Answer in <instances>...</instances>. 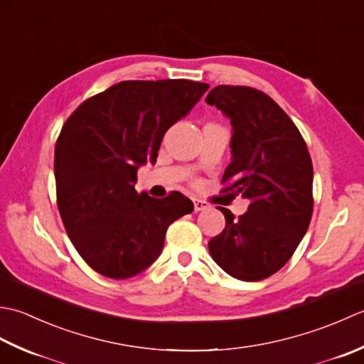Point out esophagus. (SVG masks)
<instances>
[{"instance_id":"esophagus-1","label":"esophagus","mask_w":364,"mask_h":364,"mask_svg":"<svg viewBox=\"0 0 364 364\" xmlns=\"http://www.w3.org/2000/svg\"><path fill=\"white\" fill-rule=\"evenodd\" d=\"M193 204H195V212L207 210L210 207V204L207 201H203V199H193Z\"/></svg>"}]
</instances>
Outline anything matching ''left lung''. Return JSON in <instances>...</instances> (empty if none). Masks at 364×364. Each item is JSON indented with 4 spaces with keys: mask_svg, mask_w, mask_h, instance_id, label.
<instances>
[{
    "mask_svg": "<svg viewBox=\"0 0 364 364\" xmlns=\"http://www.w3.org/2000/svg\"><path fill=\"white\" fill-rule=\"evenodd\" d=\"M205 102L223 111L234 130L223 191L250 201L239 218L217 207L226 226L210 239V256L228 275L261 281L292 257L308 231L314 207L313 161L291 117L265 92L220 85Z\"/></svg>",
    "mask_w": 364,
    "mask_h": 364,
    "instance_id": "obj_1",
    "label": "left lung"
}]
</instances>
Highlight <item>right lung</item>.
<instances>
[{"instance_id":"add662e5","label":"right lung","mask_w":364,"mask_h":364,"mask_svg":"<svg viewBox=\"0 0 364 364\" xmlns=\"http://www.w3.org/2000/svg\"><path fill=\"white\" fill-rule=\"evenodd\" d=\"M191 80L121 81L85 100L55 146L56 203L70 242L103 277L125 279L161 253L168 226L193 212L182 193L135 190L141 165L157 160L163 135L203 97Z\"/></svg>"}]
</instances>
